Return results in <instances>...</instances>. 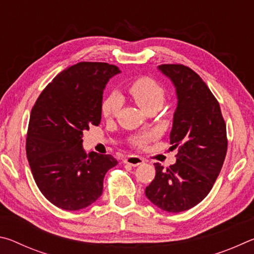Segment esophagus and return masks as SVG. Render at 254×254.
Segmentation results:
<instances>
[{"instance_id": "obj_1", "label": "esophagus", "mask_w": 254, "mask_h": 254, "mask_svg": "<svg viewBox=\"0 0 254 254\" xmlns=\"http://www.w3.org/2000/svg\"><path fill=\"white\" fill-rule=\"evenodd\" d=\"M143 162H144L143 158H141L139 156H134V154H132V156H127L126 159H124V163H127V165H130L132 167L140 166L142 165Z\"/></svg>"}]
</instances>
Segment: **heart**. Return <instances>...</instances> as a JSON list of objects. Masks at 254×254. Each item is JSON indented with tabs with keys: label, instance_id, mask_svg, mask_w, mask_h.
I'll return each instance as SVG.
<instances>
[{
	"label": "heart",
	"instance_id": "heart-1",
	"mask_svg": "<svg viewBox=\"0 0 254 254\" xmlns=\"http://www.w3.org/2000/svg\"><path fill=\"white\" fill-rule=\"evenodd\" d=\"M128 93L141 109L147 111L151 107L160 109L166 100V89L150 77H139L128 85ZM122 105L121 97L117 94L105 98L102 103L101 112L106 120L117 117ZM150 134H137L131 137V144L142 148L151 140Z\"/></svg>",
	"mask_w": 254,
	"mask_h": 254
}]
</instances>
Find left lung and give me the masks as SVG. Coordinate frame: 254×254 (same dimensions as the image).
<instances>
[{
    "instance_id": "left-lung-1",
    "label": "left lung",
    "mask_w": 254,
    "mask_h": 254,
    "mask_svg": "<svg viewBox=\"0 0 254 254\" xmlns=\"http://www.w3.org/2000/svg\"><path fill=\"white\" fill-rule=\"evenodd\" d=\"M159 69L177 93L170 143L178 153L169 168L154 163L156 177L145 196L162 210L179 213L200 203L220 175L227 151L226 124L217 100L194 70L180 64H165Z\"/></svg>"
}]
</instances>
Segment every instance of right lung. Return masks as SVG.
<instances>
[{
	"instance_id": "add662e5",
	"label": "right lung",
	"mask_w": 254,
	"mask_h": 254,
	"mask_svg": "<svg viewBox=\"0 0 254 254\" xmlns=\"http://www.w3.org/2000/svg\"><path fill=\"white\" fill-rule=\"evenodd\" d=\"M120 69L107 63L68 67L41 92L30 115L28 161L38 188L59 208L78 210L103 192L105 174L118 165L111 154L83 149V132L101 122L103 91Z\"/></svg>"
}]
</instances>
